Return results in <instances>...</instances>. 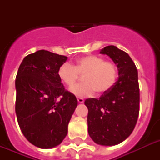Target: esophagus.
<instances>
[{
	"mask_svg": "<svg viewBox=\"0 0 160 160\" xmlns=\"http://www.w3.org/2000/svg\"><path fill=\"white\" fill-rule=\"evenodd\" d=\"M77 100H78V102L80 103V104H82V103H84V101H85L83 98H80V97L77 98Z\"/></svg>",
	"mask_w": 160,
	"mask_h": 160,
	"instance_id": "1",
	"label": "esophagus"
}]
</instances>
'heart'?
<instances>
[{
    "label": "heart",
    "instance_id": "1",
    "mask_svg": "<svg viewBox=\"0 0 160 160\" xmlns=\"http://www.w3.org/2000/svg\"><path fill=\"white\" fill-rule=\"evenodd\" d=\"M80 75H84L85 83L71 88L72 94L79 97L90 96L95 91L98 95H104L115 84L117 69L114 64L105 61L103 58L85 55L78 58L75 66L65 63L58 70L59 79L68 87H72Z\"/></svg>",
    "mask_w": 160,
    "mask_h": 160
}]
</instances>
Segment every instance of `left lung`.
<instances>
[{"instance_id": "obj_1", "label": "left lung", "mask_w": 160, "mask_h": 160, "mask_svg": "<svg viewBox=\"0 0 160 160\" xmlns=\"http://www.w3.org/2000/svg\"><path fill=\"white\" fill-rule=\"evenodd\" d=\"M100 54L108 55L118 69V80L99 99H87L88 133L95 144L113 146L128 138L136 124L139 112L138 70L128 54L114 46Z\"/></svg>"}]
</instances>
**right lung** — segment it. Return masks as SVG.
Returning a JSON list of instances; mask_svg holds the SVG:
<instances>
[{"label": "right lung", "instance_id": "obj_1", "mask_svg": "<svg viewBox=\"0 0 160 160\" xmlns=\"http://www.w3.org/2000/svg\"><path fill=\"white\" fill-rule=\"evenodd\" d=\"M66 60L65 55L41 50L24 58L16 75L19 126L27 140L41 149H51L63 141L78 105L58 76Z\"/></svg>", "mask_w": 160, "mask_h": 160}]
</instances>
